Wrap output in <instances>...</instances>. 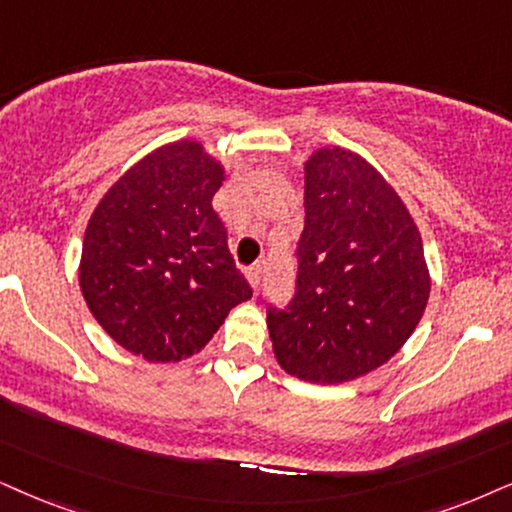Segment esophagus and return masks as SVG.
<instances>
[{"mask_svg": "<svg viewBox=\"0 0 512 512\" xmlns=\"http://www.w3.org/2000/svg\"><path fill=\"white\" fill-rule=\"evenodd\" d=\"M245 276H248L250 286L257 290V286H260V278H262V264H252V267L245 269Z\"/></svg>", "mask_w": 512, "mask_h": 512, "instance_id": "1", "label": "esophagus"}]
</instances>
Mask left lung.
I'll return each instance as SVG.
<instances>
[{
  "mask_svg": "<svg viewBox=\"0 0 512 512\" xmlns=\"http://www.w3.org/2000/svg\"><path fill=\"white\" fill-rule=\"evenodd\" d=\"M295 295L267 307L281 368L307 383L366 375L399 352L430 297L418 226L364 158L319 148L304 165Z\"/></svg>",
  "mask_w": 512,
  "mask_h": 512,
  "instance_id": "left-lung-1",
  "label": "left lung"
}]
</instances>
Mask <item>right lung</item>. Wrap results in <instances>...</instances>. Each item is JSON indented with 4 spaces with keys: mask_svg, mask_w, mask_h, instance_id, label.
<instances>
[{
    "mask_svg": "<svg viewBox=\"0 0 512 512\" xmlns=\"http://www.w3.org/2000/svg\"><path fill=\"white\" fill-rule=\"evenodd\" d=\"M222 181V165L198 141H174L122 174L89 219L82 295L103 331L137 357H193L252 297L212 210Z\"/></svg>",
    "mask_w": 512,
    "mask_h": 512,
    "instance_id": "obj_1",
    "label": "right lung"
}]
</instances>
